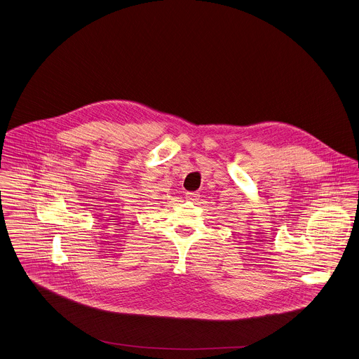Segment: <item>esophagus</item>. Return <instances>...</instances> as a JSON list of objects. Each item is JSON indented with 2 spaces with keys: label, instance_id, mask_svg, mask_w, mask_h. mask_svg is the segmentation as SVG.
I'll list each match as a JSON object with an SVG mask.
<instances>
[{
  "label": "esophagus",
  "instance_id": "34e87169",
  "mask_svg": "<svg viewBox=\"0 0 359 359\" xmlns=\"http://www.w3.org/2000/svg\"><path fill=\"white\" fill-rule=\"evenodd\" d=\"M186 198L189 199V201H198V198H199V193H196V191H190V193H186Z\"/></svg>",
  "mask_w": 359,
  "mask_h": 359
}]
</instances>
